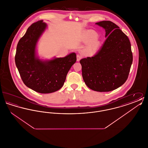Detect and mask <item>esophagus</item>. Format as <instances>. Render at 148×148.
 <instances>
[{"label":"esophagus","mask_w":148,"mask_h":148,"mask_svg":"<svg viewBox=\"0 0 148 148\" xmlns=\"http://www.w3.org/2000/svg\"><path fill=\"white\" fill-rule=\"evenodd\" d=\"M82 56H81L80 55L77 54V62H79L82 59Z\"/></svg>","instance_id":"1"}]
</instances>
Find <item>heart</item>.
<instances>
[{
	"label": "heart",
	"instance_id": "obj_1",
	"mask_svg": "<svg viewBox=\"0 0 148 148\" xmlns=\"http://www.w3.org/2000/svg\"><path fill=\"white\" fill-rule=\"evenodd\" d=\"M87 41H90V43L88 48V50L89 51L93 52L95 50L97 49L98 46V40L95 39L93 38V35L91 32H89L88 33V34L87 35L86 38Z\"/></svg>",
	"mask_w": 148,
	"mask_h": 148
}]
</instances>
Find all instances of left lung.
Returning <instances> with one entry per match:
<instances>
[{"label":"left lung","instance_id":"obj_1","mask_svg":"<svg viewBox=\"0 0 148 148\" xmlns=\"http://www.w3.org/2000/svg\"><path fill=\"white\" fill-rule=\"evenodd\" d=\"M106 30V39L100 50L92 57L80 60L85 84L94 91L110 92L127 81L133 62L128 37L115 23H95Z\"/></svg>","mask_w":148,"mask_h":148}]
</instances>
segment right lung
<instances>
[{
	"label": "right lung",
	"instance_id": "1",
	"mask_svg": "<svg viewBox=\"0 0 148 148\" xmlns=\"http://www.w3.org/2000/svg\"><path fill=\"white\" fill-rule=\"evenodd\" d=\"M42 21L32 24L19 40L15 62L24 84L35 92L47 94L63 86L68 71L77 61V56L72 53L64 58L45 61L36 57V43L47 28Z\"/></svg>",
	"mask_w": 148,
	"mask_h": 148
}]
</instances>
